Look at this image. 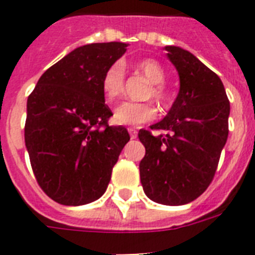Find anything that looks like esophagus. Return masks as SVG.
<instances>
[{"label": "esophagus", "mask_w": 255, "mask_h": 255, "mask_svg": "<svg viewBox=\"0 0 255 255\" xmlns=\"http://www.w3.org/2000/svg\"><path fill=\"white\" fill-rule=\"evenodd\" d=\"M128 132H129V135H131L132 139H135L136 136H137V131H136L135 128H128Z\"/></svg>", "instance_id": "1"}]
</instances>
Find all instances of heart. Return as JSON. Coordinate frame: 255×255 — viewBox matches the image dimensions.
<instances>
[{"instance_id":"b5f03b06","label":"heart","mask_w":255,"mask_h":255,"mask_svg":"<svg viewBox=\"0 0 255 255\" xmlns=\"http://www.w3.org/2000/svg\"><path fill=\"white\" fill-rule=\"evenodd\" d=\"M133 69L147 78L151 82V88L148 90V98H153L156 103L165 107L169 103V94L164 81L167 73L163 65L155 58H141L133 63ZM126 71L122 63L115 62L108 67L102 78V90L108 102L118 99L124 90ZM156 111L149 103H135V102H123L114 111V122L119 126H140L155 119Z\"/></svg>"}]
</instances>
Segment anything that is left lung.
Instances as JSON below:
<instances>
[{
    "instance_id": "8db88e82",
    "label": "left lung",
    "mask_w": 255,
    "mask_h": 255,
    "mask_svg": "<svg viewBox=\"0 0 255 255\" xmlns=\"http://www.w3.org/2000/svg\"><path fill=\"white\" fill-rule=\"evenodd\" d=\"M178 71L180 91L168 115L140 129L145 147L140 161L144 193L163 205H184L201 196L217 170L229 133L230 103L221 79L193 54L167 46Z\"/></svg>"
}]
</instances>
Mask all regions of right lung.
Segmentation results:
<instances>
[{
	"label": "right lung",
	"instance_id": "1",
	"mask_svg": "<svg viewBox=\"0 0 255 255\" xmlns=\"http://www.w3.org/2000/svg\"><path fill=\"white\" fill-rule=\"evenodd\" d=\"M127 43H90L46 70L27 98L25 143L38 185L58 204L103 196L129 135L108 126L102 78Z\"/></svg>",
	"mask_w": 255,
	"mask_h": 255
}]
</instances>
